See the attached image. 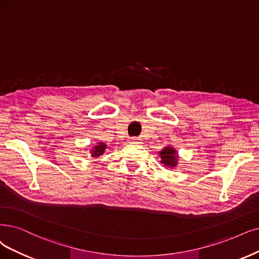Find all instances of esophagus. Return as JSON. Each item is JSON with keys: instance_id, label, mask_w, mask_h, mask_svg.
<instances>
[{"instance_id": "34e87169", "label": "esophagus", "mask_w": 259, "mask_h": 259, "mask_svg": "<svg viewBox=\"0 0 259 259\" xmlns=\"http://www.w3.org/2000/svg\"><path fill=\"white\" fill-rule=\"evenodd\" d=\"M130 142H132V143H137V144H140V143H141V140H140V139L133 138V139H131V140H130Z\"/></svg>"}]
</instances>
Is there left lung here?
I'll return each mask as SVG.
<instances>
[{
  "label": "left lung",
  "instance_id": "1",
  "mask_svg": "<svg viewBox=\"0 0 259 259\" xmlns=\"http://www.w3.org/2000/svg\"><path fill=\"white\" fill-rule=\"evenodd\" d=\"M160 157H161V163H163L166 167L169 166L170 168H173L174 166L177 165V152L176 150L170 147L166 146L163 149L160 151Z\"/></svg>",
  "mask_w": 259,
  "mask_h": 259
}]
</instances>
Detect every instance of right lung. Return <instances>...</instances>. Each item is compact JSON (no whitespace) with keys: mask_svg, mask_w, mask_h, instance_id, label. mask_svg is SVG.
I'll use <instances>...</instances> for the list:
<instances>
[{"mask_svg":"<svg viewBox=\"0 0 259 259\" xmlns=\"http://www.w3.org/2000/svg\"><path fill=\"white\" fill-rule=\"evenodd\" d=\"M107 148V145L104 143H98L97 145H95V147L92 150V157H99L100 155L104 154V150Z\"/></svg>","mask_w":259,"mask_h":259,"instance_id":"1","label":"right lung"}]
</instances>
